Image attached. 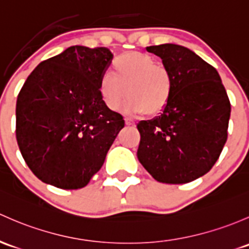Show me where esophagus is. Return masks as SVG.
I'll return each mask as SVG.
<instances>
[{"label":"esophagus","instance_id":"34e87169","mask_svg":"<svg viewBox=\"0 0 249 249\" xmlns=\"http://www.w3.org/2000/svg\"><path fill=\"white\" fill-rule=\"evenodd\" d=\"M125 124L129 125V126H135V122L130 119V118H125Z\"/></svg>","mask_w":249,"mask_h":249}]
</instances>
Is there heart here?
<instances>
[{"instance_id":"heart-1","label":"heart","mask_w":249,"mask_h":249,"mask_svg":"<svg viewBox=\"0 0 249 249\" xmlns=\"http://www.w3.org/2000/svg\"><path fill=\"white\" fill-rule=\"evenodd\" d=\"M105 106L117 111L123 103L127 113H160L169 103L173 90L172 76L155 58L137 51L124 52L112 61V71L103 74L99 83Z\"/></svg>"}]
</instances>
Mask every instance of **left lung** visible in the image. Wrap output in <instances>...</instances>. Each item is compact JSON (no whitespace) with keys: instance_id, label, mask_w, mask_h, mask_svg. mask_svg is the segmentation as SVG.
Masks as SVG:
<instances>
[{"instance_id":"1","label":"left lung","mask_w":249,"mask_h":249,"mask_svg":"<svg viewBox=\"0 0 249 249\" xmlns=\"http://www.w3.org/2000/svg\"><path fill=\"white\" fill-rule=\"evenodd\" d=\"M172 76L169 103L142 120L137 158L156 181L186 184L206 174L228 137L230 101L213 65L184 46H148Z\"/></svg>"}]
</instances>
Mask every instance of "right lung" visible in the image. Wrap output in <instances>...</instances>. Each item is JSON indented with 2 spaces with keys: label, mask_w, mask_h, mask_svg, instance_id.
I'll list each match as a JSON object with an SVG mask.
<instances>
[{
  "label": "right lung",
  "mask_w": 249,
  "mask_h": 249,
  "mask_svg": "<svg viewBox=\"0 0 249 249\" xmlns=\"http://www.w3.org/2000/svg\"><path fill=\"white\" fill-rule=\"evenodd\" d=\"M113 54L75 45L41 62L17 100V141L23 160L45 184L85 187L103 167L124 119L105 106L99 83Z\"/></svg>",
  "instance_id": "right-lung-1"
}]
</instances>
